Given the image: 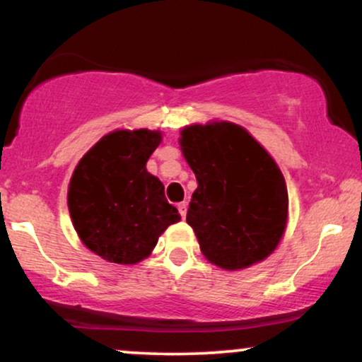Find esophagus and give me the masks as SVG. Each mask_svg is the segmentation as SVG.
<instances>
[{
	"label": "esophagus",
	"instance_id": "obj_1",
	"mask_svg": "<svg viewBox=\"0 0 362 362\" xmlns=\"http://www.w3.org/2000/svg\"><path fill=\"white\" fill-rule=\"evenodd\" d=\"M177 207H178V213H180L182 218H185V216H187V202H180V204H178Z\"/></svg>",
	"mask_w": 362,
	"mask_h": 362
}]
</instances>
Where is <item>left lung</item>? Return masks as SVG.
<instances>
[{
  "mask_svg": "<svg viewBox=\"0 0 362 362\" xmlns=\"http://www.w3.org/2000/svg\"><path fill=\"white\" fill-rule=\"evenodd\" d=\"M180 136L197 178L187 223L202 255L226 271L267 259L288 223V189L276 161L231 122L194 124Z\"/></svg>",
  "mask_w": 362,
  "mask_h": 362,
  "instance_id": "8db88e82",
  "label": "left lung"
}]
</instances>
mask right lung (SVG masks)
<instances>
[{"instance_id":"obj_1","label":"right lung","mask_w":362,"mask_h":362,"mask_svg":"<svg viewBox=\"0 0 362 362\" xmlns=\"http://www.w3.org/2000/svg\"><path fill=\"white\" fill-rule=\"evenodd\" d=\"M161 132L114 131L81 158L69 182L68 207L81 242L103 260L138 264L170 224L180 221L165 187L146 170Z\"/></svg>"}]
</instances>
